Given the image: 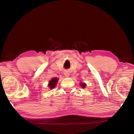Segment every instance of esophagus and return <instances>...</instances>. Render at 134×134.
Returning a JSON list of instances; mask_svg holds the SVG:
<instances>
[{
	"instance_id": "esophagus-1",
	"label": "esophagus",
	"mask_w": 134,
	"mask_h": 134,
	"mask_svg": "<svg viewBox=\"0 0 134 134\" xmlns=\"http://www.w3.org/2000/svg\"><path fill=\"white\" fill-rule=\"evenodd\" d=\"M64 74H65V76L69 77V76H70V72H68V71H66V72H65Z\"/></svg>"
}]
</instances>
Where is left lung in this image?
Returning a JSON list of instances; mask_svg holds the SVG:
<instances>
[{"label":"left lung","mask_w":134,"mask_h":134,"mask_svg":"<svg viewBox=\"0 0 134 134\" xmlns=\"http://www.w3.org/2000/svg\"><path fill=\"white\" fill-rule=\"evenodd\" d=\"M81 86L83 88H85L86 87V84L85 83H81Z\"/></svg>","instance_id":"obj_1"}]
</instances>
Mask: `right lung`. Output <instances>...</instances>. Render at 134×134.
Segmentation results:
<instances>
[{
    "mask_svg": "<svg viewBox=\"0 0 134 134\" xmlns=\"http://www.w3.org/2000/svg\"><path fill=\"white\" fill-rule=\"evenodd\" d=\"M58 81V79L57 78H53L51 79V80H50V81L49 82L48 84V87L50 88V89H53L55 87L56 84L57 83Z\"/></svg>",
    "mask_w": 134,
    "mask_h": 134,
    "instance_id": "1",
    "label": "right lung"
}]
</instances>
